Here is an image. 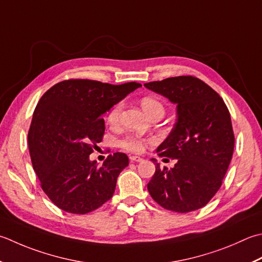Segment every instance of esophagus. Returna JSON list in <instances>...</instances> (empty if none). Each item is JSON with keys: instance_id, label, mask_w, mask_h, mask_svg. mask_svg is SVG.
Instances as JSON below:
<instances>
[{"instance_id": "obj_1", "label": "esophagus", "mask_w": 262, "mask_h": 262, "mask_svg": "<svg viewBox=\"0 0 262 262\" xmlns=\"http://www.w3.org/2000/svg\"><path fill=\"white\" fill-rule=\"evenodd\" d=\"M129 159H130L132 162H141V161H143V159L141 157H137V156H130Z\"/></svg>"}]
</instances>
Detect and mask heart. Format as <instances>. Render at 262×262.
I'll use <instances>...</instances> for the list:
<instances>
[{
    "mask_svg": "<svg viewBox=\"0 0 262 262\" xmlns=\"http://www.w3.org/2000/svg\"><path fill=\"white\" fill-rule=\"evenodd\" d=\"M141 106L145 111V114L151 118L162 117L165 115V105L160 100L152 96H144L141 99ZM124 104L119 102L116 105L111 107V110L107 112L106 121L111 126H118L120 122V117ZM156 140L153 137H142L135 134H128L118 142V145L124 150L132 153H142L145 150L147 144H153Z\"/></svg>",
    "mask_w": 262,
    "mask_h": 262,
    "instance_id": "b5f03b06",
    "label": "heart"
}]
</instances>
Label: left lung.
Returning a JSON list of instances; mask_svg holds the SVG:
<instances>
[{"instance_id":"left-lung-1","label":"left lung","mask_w":262,"mask_h":262,"mask_svg":"<svg viewBox=\"0 0 262 262\" xmlns=\"http://www.w3.org/2000/svg\"><path fill=\"white\" fill-rule=\"evenodd\" d=\"M144 86L177 104L176 124L157 148L159 157L177 162L171 169L157 163L148 193L170 211H194L218 192L232 160L235 136L229 111L217 92L196 77H170Z\"/></svg>"}]
</instances>
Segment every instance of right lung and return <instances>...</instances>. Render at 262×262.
Here are the masks:
<instances>
[{"label": "right lung", "mask_w": 262, "mask_h": 262, "mask_svg": "<svg viewBox=\"0 0 262 262\" xmlns=\"http://www.w3.org/2000/svg\"><path fill=\"white\" fill-rule=\"evenodd\" d=\"M142 85L91 79L60 81L36 105L28 132L33 168L40 187L66 212L85 214L112 198L129 159L121 152L99 167L90 155L104 134L103 114Z\"/></svg>", "instance_id": "1"}]
</instances>
